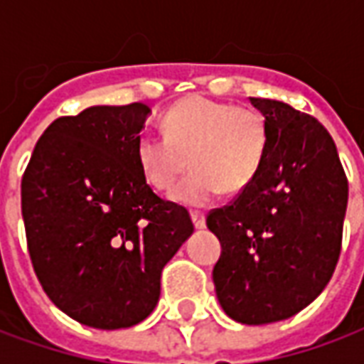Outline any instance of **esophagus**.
I'll list each match as a JSON object with an SVG mask.
<instances>
[{
	"label": "esophagus",
	"mask_w": 364,
	"mask_h": 364,
	"mask_svg": "<svg viewBox=\"0 0 364 364\" xmlns=\"http://www.w3.org/2000/svg\"><path fill=\"white\" fill-rule=\"evenodd\" d=\"M191 220H193V224H195V228H197V230L205 228V226H206L205 214L198 213V210H193V213H191Z\"/></svg>",
	"instance_id": "esophagus-1"
}]
</instances>
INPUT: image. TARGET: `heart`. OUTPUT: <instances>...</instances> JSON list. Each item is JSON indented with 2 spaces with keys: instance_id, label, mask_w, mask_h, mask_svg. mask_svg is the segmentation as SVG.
Segmentation results:
<instances>
[{
  "instance_id": "heart-1",
  "label": "heart",
  "mask_w": 364,
  "mask_h": 364,
  "mask_svg": "<svg viewBox=\"0 0 364 364\" xmlns=\"http://www.w3.org/2000/svg\"><path fill=\"white\" fill-rule=\"evenodd\" d=\"M161 127L166 138L136 140V164L156 191H169L187 167H195L171 193L185 206L208 205L224 189H245L267 151V120L253 107L191 95L164 114Z\"/></svg>"
}]
</instances>
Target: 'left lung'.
Wrapping results in <instances>:
<instances>
[{
  "label": "left lung",
  "mask_w": 364,
  "mask_h": 364,
  "mask_svg": "<svg viewBox=\"0 0 364 364\" xmlns=\"http://www.w3.org/2000/svg\"><path fill=\"white\" fill-rule=\"evenodd\" d=\"M267 120L257 177L206 226L220 240L213 281L232 320L261 326L314 302L336 271L349 185L321 122L274 99L250 97Z\"/></svg>",
  "instance_id": "1"
}]
</instances>
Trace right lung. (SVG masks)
<instances>
[{"label": "right lung", "instance_id": "right-lung-1", "mask_svg": "<svg viewBox=\"0 0 364 364\" xmlns=\"http://www.w3.org/2000/svg\"><path fill=\"white\" fill-rule=\"evenodd\" d=\"M150 107L97 105L44 130L21 181L33 267L60 310L83 326L146 320L161 269L193 234L183 206L159 198L136 164Z\"/></svg>", "mask_w": 364, "mask_h": 364}]
</instances>
